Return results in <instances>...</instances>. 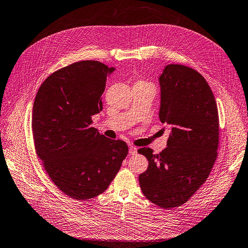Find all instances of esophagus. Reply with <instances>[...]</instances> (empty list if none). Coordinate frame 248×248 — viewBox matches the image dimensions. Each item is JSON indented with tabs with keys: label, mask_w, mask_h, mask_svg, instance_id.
I'll use <instances>...</instances> for the list:
<instances>
[{
	"label": "esophagus",
	"mask_w": 248,
	"mask_h": 248,
	"mask_svg": "<svg viewBox=\"0 0 248 248\" xmlns=\"http://www.w3.org/2000/svg\"><path fill=\"white\" fill-rule=\"evenodd\" d=\"M129 154H130V155H136V154H137V147L131 145V146L129 147Z\"/></svg>",
	"instance_id": "1"
}]
</instances>
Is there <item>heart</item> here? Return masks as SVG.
Returning a JSON list of instances; mask_svg holds the SVG:
<instances>
[{"instance_id":"b5f03b06","label":"heart","mask_w":248,"mask_h":248,"mask_svg":"<svg viewBox=\"0 0 248 248\" xmlns=\"http://www.w3.org/2000/svg\"><path fill=\"white\" fill-rule=\"evenodd\" d=\"M137 82H144V81H141V80H140V81H137ZM144 83H146V82H144Z\"/></svg>"}]
</instances>
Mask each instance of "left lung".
Listing matches in <instances>:
<instances>
[{"instance_id": "8db88e82", "label": "left lung", "mask_w": 248, "mask_h": 248, "mask_svg": "<svg viewBox=\"0 0 248 248\" xmlns=\"http://www.w3.org/2000/svg\"><path fill=\"white\" fill-rule=\"evenodd\" d=\"M160 85L158 117L170 126L168 146L158 155L150 147L138 150L148 161L138 180L148 201L174 209L188 202L210 176L219 147V114L210 85L190 67L167 65Z\"/></svg>"}]
</instances>
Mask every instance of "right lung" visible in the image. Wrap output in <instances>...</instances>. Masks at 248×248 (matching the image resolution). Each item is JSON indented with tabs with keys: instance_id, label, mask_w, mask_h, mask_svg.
I'll return each instance as SVG.
<instances>
[{
	"instance_id": "obj_1",
	"label": "right lung",
	"mask_w": 248,
	"mask_h": 248,
	"mask_svg": "<svg viewBox=\"0 0 248 248\" xmlns=\"http://www.w3.org/2000/svg\"><path fill=\"white\" fill-rule=\"evenodd\" d=\"M114 68L93 60L75 62L49 75L33 103L36 155L63 193L85 201L103 193L128 154L123 140L100 134L92 117L103 110L107 76Z\"/></svg>"
}]
</instances>
